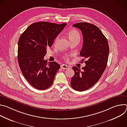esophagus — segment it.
Returning a JSON list of instances; mask_svg holds the SVG:
<instances>
[{"mask_svg": "<svg viewBox=\"0 0 127 127\" xmlns=\"http://www.w3.org/2000/svg\"><path fill=\"white\" fill-rule=\"evenodd\" d=\"M61 68L63 69H68L69 68H70V67L66 65L62 64V65H61Z\"/></svg>", "mask_w": 127, "mask_h": 127, "instance_id": "esophagus-1", "label": "esophagus"}]
</instances>
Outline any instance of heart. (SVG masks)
Returning a JSON list of instances; mask_svg holds the SVG:
<instances>
[{"label":"heart","mask_w":127,"mask_h":127,"mask_svg":"<svg viewBox=\"0 0 127 127\" xmlns=\"http://www.w3.org/2000/svg\"><path fill=\"white\" fill-rule=\"evenodd\" d=\"M68 38L70 41L72 40L75 39H77V38H78L80 39V34H79V32L77 30H74V29H72V30H70L69 31V32H68ZM58 39H59V36H57L55 40V43H56L57 42V41H58ZM65 58L67 60L68 59L67 56H66L65 57Z\"/></svg>","instance_id":"1"}]
</instances>
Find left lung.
<instances>
[{
  "label": "left lung",
  "mask_w": 127,
  "mask_h": 127,
  "mask_svg": "<svg viewBox=\"0 0 127 127\" xmlns=\"http://www.w3.org/2000/svg\"><path fill=\"white\" fill-rule=\"evenodd\" d=\"M73 26L82 32L83 43L80 56L84 57L82 61L86 60L82 70L72 67L74 75L71 80V86L75 90L82 92L93 87L102 76L107 63L109 46L106 38L96 26L83 22Z\"/></svg>",
  "instance_id": "left-lung-1"
}]
</instances>
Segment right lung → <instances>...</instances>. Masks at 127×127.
Masks as SVG:
<instances>
[{"label": "right lung", "instance_id": "right-lung-1", "mask_svg": "<svg viewBox=\"0 0 127 127\" xmlns=\"http://www.w3.org/2000/svg\"><path fill=\"white\" fill-rule=\"evenodd\" d=\"M66 26L40 22L31 25L20 36L17 58L22 73L35 88L44 90L52 85L60 67L56 62L44 60L47 49Z\"/></svg>", "mask_w": 127, "mask_h": 127}]
</instances>
